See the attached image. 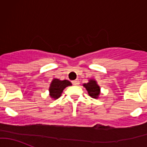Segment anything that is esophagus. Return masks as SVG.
<instances>
[{
    "mask_svg": "<svg viewBox=\"0 0 147 147\" xmlns=\"http://www.w3.org/2000/svg\"><path fill=\"white\" fill-rule=\"evenodd\" d=\"M72 84H73V85H79L80 81L78 80H75L72 81Z\"/></svg>",
    "mask_w": 147,
    "mask_h": 147,
    "instance_id": "34e87169",
    "label": "esophagus"
}]
</instances>
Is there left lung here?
<instances>
[{"mask_svg":"<svg viewBox=\"0 0 147 147\" xmlns=\"http://www.w3.org/2000/svg\"><path fill=\"white\" fill-rule=\"evenodd\" d=\"M83 86L85 87L90 97L95 99L98 98L100 94V87L97 84L95 80L90 79L88 82L83 84Z\"/></svg>","mask_w":147,"mask_h":147,"instance_id":"8db88e82","label":"left lung"}]
</instances>
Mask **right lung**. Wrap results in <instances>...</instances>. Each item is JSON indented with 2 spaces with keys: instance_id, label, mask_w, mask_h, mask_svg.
Masks as SVG:
<instances>
[{
  "instance_id": "obj_1",
  "label": "right lung",
  "mask_w": 147,
  "mask_h": 147,
  "mask_svg": "<svg viewBox=\"0 0 147 147\" xmlns=\"http://www.w3.org/2000/svg\"><path fill=\"white\" fill-rule=\"evenodd\" d=\"M70 85H72V83L67 80H60L55 78L50 83V86L49 87V92H50V97L54 99V100L58 99L61 96L65 87Z\"/></svg>"
}]
</instances>
